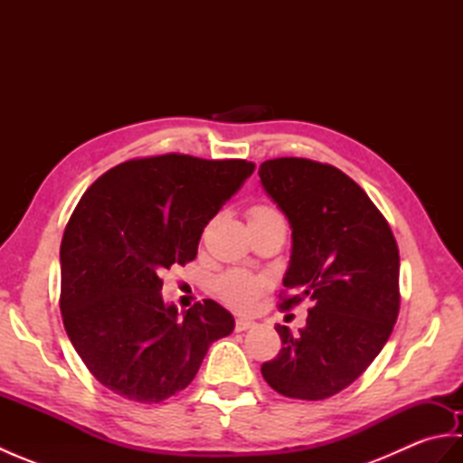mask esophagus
Instances as JSON below:
<instances>
[{
    "label": "esophagus",
    "mask_w": 463,
    "mask_h": 463,
    "mask_svg": "<svg viewBox=\"0 0 463 463\" xmlns=\"http://www.w3.org/2000/svg\"><path fill=\"white\" fill-rule=\"evenodd\" d=\"M254 326H257V322H252L249 318H237V322H234V330L237 332H244V330L254 328Z\"/></svg>",
    "instance_id": "esophagus-1"
}]
</instances>
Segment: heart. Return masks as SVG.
I'll return each instance as SVG.
<instances>
[{
  "instance_id": "b5f03b06",
  "label": "heart",
  "mask_w": 463,
  "mask_h": 463,
  "mask_svg": "<svg viewBox=\"0 0 463 463\" xmlns=\"http://www.w3.org/2000/svg\"><path fill=\"white\" fill-rule=\"evenodd\" d=\"M277 211L270 209V206H252L249 211V219L250 216H267L274 214ZM264 282L262 279L254 277V274L242 272V270H232L226 272L224 277L216 280V294H219L221 300L229 304V307L237 308V310H249L254 307L259 294L262 292Z\"/></svg>"
}]
</instances>
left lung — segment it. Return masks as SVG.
I'll use <instances>...</instances> for the list:
<instances>
[{
	"mask_svg": "<svg viewBox=\"0 0 463 463\" xmlns=\"http://www.w3.org/2000/svg\"><path fill=\"white\" fill-rule=\"evenodd\" d=\"M262 189L292 229L280 308L310 302L307 326L277 324L282 348L262 376L287 398L324 400L362 376L388 342L400 310V254L370 196L332 165L264 161Z\"/></svg>",
	"mask_w": 463,
	"mask_h": 463,
	"instance_id": "8db88e82",
	"label": "left lung"
}]
</instances>
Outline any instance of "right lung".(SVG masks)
I'll return each instance as SVG.
<instances>
[{"instance_id": "1", "label": "right lung", "mask_w": 463, "mask_h": 463, "mask_svg": "<svg viewBox=\"0 0 463 463\" xmlns=\"http://www.w3.org/2000/svg\"><path fill=\"white\" fill-rule=\"evenodd\" d=\"M254 171L242 159H133L81 196L61 241V317L73 348L105 388L156 404L184 390L211 344L234 330L214 300L183 312L161 274L196 257L201 234Z\"/></svg>"}]
</instances>
